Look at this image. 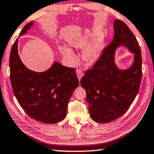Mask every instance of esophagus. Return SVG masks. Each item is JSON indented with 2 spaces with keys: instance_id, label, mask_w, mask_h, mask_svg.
I'll return each instance as SVG.
<instances>
[{
  "instance_id": "34e87169",
  "label": "esophagus",
  "mask_w": 154,
  "mask_h": 154,
  "mask_svg": "<svg viewBox=\"0 0 154 154\" xmlns=\"http://www.w3.org/2000/svg\"><path fill=\"white\" fill-rule=\"evenodd\" d=\"M76 74H77V76H78V79H79V80H81L82 77L83 76V72L81 69H78L76 70Z\"/></svg>"
}]
</instances>
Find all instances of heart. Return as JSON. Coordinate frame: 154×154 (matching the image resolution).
I'll list each match as a JSON object with an SVG mask.
<instances>
[{"label":"heart","instance_id":"heart-1","mask_svg":"<svg viewBox=\"0 0 154 154\" xmlns=\"http://www.w3.org/2000/svg\"><path fill=\"white\" fill-rule=\"evenodd\" d=\"M94 34L89 30L86 29L82 33H80L72 36L68 40L69 45L75 48H82L87 45L82 52V56L86 61L89 63H94L99 58L102 51V42L98 38L92 39ZM60 51L69 59L70 62L75 63L77 57L71 48L66 46H61Z\"/></svg>","mask_w":154,"mask_h":154}]
</instances>
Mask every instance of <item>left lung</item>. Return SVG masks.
Listing matches in <instances>:
<instances>
[{"mask_svg":"<svg viewBox=\"0 0 154 154\" xmlns=\"http://www.w3.org/2000/svg\"><path fill=\"white\" fill-rule=\"evenodd\" d=\"M114 29L113 41L80 81L87 92L90 116L98 123L112 122L125 114L138 94L142 78L141 48L135 36L125 22L117 19ZM119 45L134 54V63L126 70L118 69L114 61Z\"/></svg>","mask_w":154,"mask_h":154,"instance_id":"obj_1","label":"left lung"}]
</instances>
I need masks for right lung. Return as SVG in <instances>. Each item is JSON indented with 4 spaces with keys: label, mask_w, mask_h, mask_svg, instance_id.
Listing matches in <instances>:
<instances>
[{
    "label": "right lung",
    "mask_w": 154,
    "mask_h": 154,
    "mask_svg": "<svg viewBox=\"0 0 154 154\" xmlns=\"http://www.w3.org/2000/svg\"><path fill=\"white\" fill-rule=\"evenodd\" d=\"M30 21L23 27L20 36L33 26ZM18 38L10 53V79L13 93L29 117L46 124H55L66 116L72 93L79 86L75 69L54 62L43 72L29 69L21 62L17 50Z\"/></svg>",
    "instance_id": "obj_1"
}]
</instances>
